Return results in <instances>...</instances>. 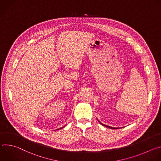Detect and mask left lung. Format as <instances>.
Returning a JSON list of instances; mask_svg holds the SVG:
<instances>
[{"mask_svg": "<svg viewBox=\"0 0 161 161\" xmlns=\"http://www.w3.org/2000/svg\"><path fill=\"white\" fill-rule=\"evenodd\" d=\"M99 122L101 124V125H103V126H105V127H108V128H109V129H119V128H116V127H110V126H108V125H104V124H102L101 122H100L99 121Z\"/></svg>", "mask_w": 161, "mask_h": 161, "instance_id": "left-lung-1", "label": "left lung"}]
</instances>
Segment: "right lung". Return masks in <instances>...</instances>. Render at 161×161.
<instances>
[{"mask_svg":"<svg viewBox=\"0 0 161 161\" xmlns=\"http://www.w3.org/2000/svg\"><path fill=\"white\" fill-rule=\"evenodd\" d=\"M62 128H60V129H62Z\"/></svg>","mask_w":161,"mask_h":161,"instance_id":"obj_1","label":"right lung"}]
</instances>
